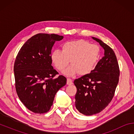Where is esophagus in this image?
I'll return each instance as SVG.
<instances>
[{"label": "esophagus", "instance_id": "1", "mask_svg": "<svg viewBox=\"0 0 134 134\" xmlns=\"http://www.w3.org/2000/svg\"><path fill=\"white\" fill-rule=\"evenodd\" d=\"M73 84V83H72V81L71 79H67V85H71Z\"/></svg>", "mask_w": 134, "mask_h": 134}]
</instances>
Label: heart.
<instances>
[{
    "label": "heart",
    "instance_id": "1",
    "mask_svg": "<svg viewBox=\"0 0 134 134\" xmlns=\"http://www.w3.org/2000/svg\"><path fill=\"white\" fill-rule=\"evenodd\" d=\"M62 51L55 49L51 53L52 62L60 71L64 70L70 60L71 65L65 70L64 74L74 76L79 73L86 76L93 71L100 56L98 45L87 41L79 40L67 41L62 45Z\"/></svg>",
    "mask_w": 134,
    "mask_h": 134
}]
</instances>
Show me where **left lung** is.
I'll use <instances>...</instances> for the list:
<instances>
[{"label": "left lung", "mask_w": 134, "mask_h": 134, "mask_svg": "<svg viewBox=\"0 0 134 134\" xmlns=\"http://www.w3.org/2000/svg\"><path fill=\"white\" fill-rule=\"evenodd\" d=\"M105 50L104 57L91 73L76 79V108L81 113L92 115L100 112L109 103L118 84L119 68L113 49L98 38L92 37Z\"/></svg>", "instance_id": "1"}]
</instances>
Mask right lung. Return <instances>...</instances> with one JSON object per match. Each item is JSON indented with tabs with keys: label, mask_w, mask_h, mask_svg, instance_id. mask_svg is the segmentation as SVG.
<instances>
[{
	"label": "right lung",
	"mask_w": 134,
	"mask_h": 134,
	"mask_svg": "<svg viewBox=\"0 0 134 134\" xmlns=\"http://www.w3.org/2000/svg\"><path fill=\"white\" fill-rule=\"evenodd\" d=\"M63 36L38 34L21 47L14 64L15 88L22 103L35 113H44L53 105L56 93L67 79L51 65V49Z\"/></svg>",
	"instance_id": "right-lung-1"
}]
</instances>
